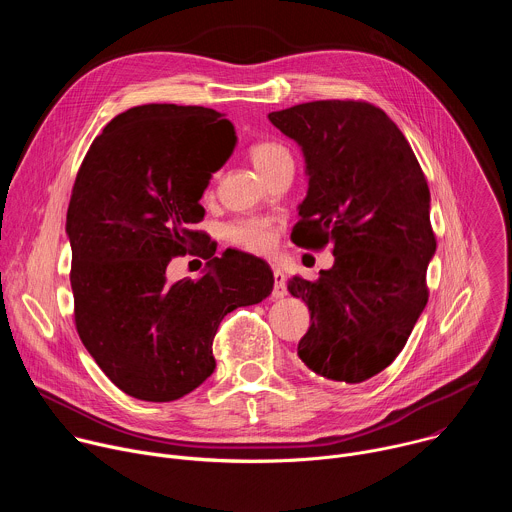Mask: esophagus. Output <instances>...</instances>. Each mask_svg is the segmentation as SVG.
I'll return each mask as SVG.
<instances>
[{"label":"esophagus","instance_id":"obj_1","mask_svg":"<svg viewBox=\"0 0 512 512\" xmlns=\"http://www.w3.org/2000/svg\"><path fill=\"white\" fill-rule=\"evenodd\" d=\"M287 296V287H285V277L279 269H273V289H271V298L279 300Z\"/></svg>","mask_w":512,"mask_h":512}]
</instances>
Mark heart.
Here are the masks:
<instances>
[{
	"label": "heart",
	"mask_w": 512,
	"mask_h": 512,
	"mask_svg": "<svg viewBox=\"0 0 512 512\" xmlns=\"http://www.w3.org/2000/svg\"><path fill=\"white\" fill-rule=\"evenodd\" d=\"M249 158L253 166L263 174L265 180L281 166L291 164V154L287 152L283 143L275 139H259L251 143ZM223 239L237 249L265 255L275 245V227L267 221V218H259V216L237 218V221L223 227Z\"/></svg>",
	"instance_id": "heart-1"
}]
</instances>
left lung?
Instances as JSON below:
<instances>
[{"label":"left lung","instance_id":"obj_1","mask_svg":"<svg viewBox=\"0 0 512 512\" xmlns=\"http://www.w3.org/2000/svg\"><path fill=\"white\" fill-rule=\"evenodd\" d=\"M302 145L308 196L291 241L332 245L334 265L287 289L310 308L298 356L320 377L360 383L403 350L429 289L435 253L429 188L395 121L367 101H312L269 113Z\"/></svg>","mask_w":512,"mask_h":512}]
</instances>
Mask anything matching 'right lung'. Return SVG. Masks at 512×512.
Wrapping results in <instances>:
<instances>
[{"instance_id":"obj_1","label":"right lung","mask_w":512,"mask_h":512,"mask_svg":"<svg viewBox=\"0 0 512 512\" xmlns=\"http://www.w3.org/2000/svg\"><path fill=\"white\" fill-rule=\"evenodd\" d=\"M219 141L206 157L201 139ZM235 129L198 105L150 103L113 117L95 137L72 186L66 233L77 332L123 393L166 403L214 371L212 340L223 318L259 304L273 289L263 259L237 253L211 259L196 280L174 286V256L214 251L194 225L210 174L235 148Z\"/></svg>"}]
</instances>
